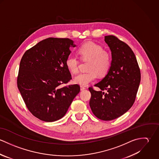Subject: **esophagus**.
<instances>
[{
  "instance_id": "esophagus-1",
  "label": "esophagus",
  "mask_w": 159,
  "mask_h": 159,
  "mask_svg": "<svg viewBox=\"0 0 159 159\" xmlns=\"http://www.w3.org/2000/svg\"><path fill=\"white\" fill-rule=\"evenodd\" d=\"M80 89H81V91H83V90L86 89V88H85V87H84V86H80Z\"/></svg>"
}]
</instances>
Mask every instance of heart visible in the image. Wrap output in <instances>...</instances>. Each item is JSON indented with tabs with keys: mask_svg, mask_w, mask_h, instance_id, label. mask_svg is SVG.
<instances>
[{
	"mask_svg": "<svg viewBox=\"0 0 159 159\" xmlns=\"http://www.w3.org/2000/svg\"><path fill=\"white\" fill-rule=\"evenodd\" d=\"M77 52L82 61H89V71L76 75L73 80L75 84L87 86L95 80L97 74L104 76L108 73L111 65V56L101 46L92 42H87L81 46ZM66 66L70 73L76 74L79 70V60L75 56H68L66 59Z\"/></svg>",
	"mask_w": 159,
	"mask_h": 159,
	"instance_id": "obj_1",
	"label": "heart"
}]
</instances>
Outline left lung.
<instances>
[{
	"instance_id": "1",
	"label": "left lung",
	"mask_w": 159,
	"mask_h": 159,
	"mask_svg": "<svg viewBox=\"0 0 159 159\" xmlns=\"http://www.w3.org/2000/svg\"><path fill=\"white\" fill-rule=\"evenodd\" d=\"M111 51V67L105 77L89 87V105L93 114L103 120H111L125 113L134 105L141 81L135 55L130 46L114 35L105 37ZM106 90L107 93L103 90Z\"/></svg>"
}]
</instances>
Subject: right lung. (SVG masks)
I'll return each mask as SVG.
<instances>
[{
	"label": "right lung",
	"instance_id": "1",
	"mask_svg": "<svg viewBox=\"0 0 159 159\" xmlns=\"http://www.w3.org/2000/svg\"><path fill=\"white\" fill-rule=\"evenodd\" d=\"M71 46L75 45L69 39L48 38L27 50L21 58L18 89L29 111L43 121L64 117L80 91L78 84L60 86L71 79L66 66Z\"/></svg>",
	"mask_w": 159,
	"mask_h": 159
}]
</instances>
